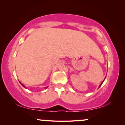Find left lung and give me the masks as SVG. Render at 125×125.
<instances>
[{
    "mask_svg": "<svg viewBox=\"0 0 125 125\" xmlns=\"http://www.w3.org/2000/svg\"><path fill=\"white\" fill-rule=\"evenodd\" d=\"M102 83H103V82H102V83H101V84H100V86H99V87H100V86H101V85H102Z\"/></svg>",
    "mask_w": 125,
    "mask_h": 125,
    "instance_id": "1",
    "label": "left lung"
}]
</instances>
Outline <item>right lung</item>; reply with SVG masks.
Listing matches in <instances>:
<instances>
[{"instance_id": "add662e5", "label": "right lung", "mask_w": 125, "mask_h": 125, "mask_svg": "<svg viewBox=\"0 0 125 125\" xmlns=\"http://www.w3.org/2000/svg\"><path fill=\"white\" fill-rule=\"evenodd\" d=\"M21 85H22V86H23V87H25V86H24V85H23V84H21Z\"/></svg>"}]
</instances>
